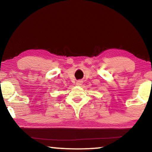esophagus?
<instances>
[{"label":"esophagus","instance_id":"esophagus-1","mask_svg":"<svg viewBox=\"0 0 152 152\" xmlns=\"http://www.w3.org/2000/svg\"><path fill=\"white\" fill-rule=\"evenodd\" d=\"M82 81H77V82H76V84L77 85V86H80V85H82Z\"/></svg>","mask_w":152,"mask_h":152}]
</instances>
